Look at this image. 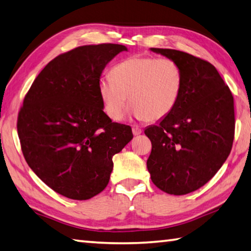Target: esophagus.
<instances>
[{
  "mask_svg": "<svg viewBox=\"0 0 251 251\" xmlns=\"http://www.w3.org/2000/svg\"><path fill=\"white\" fill-rule=\"evenodd\" d=\"M141 132H142V130L139 128V127H136V126L132 127V134H134L135 136H138V135H140Z\"/></svg>",
  "mask_w": 251,
  "mask_h": 251,
  "instance_id": "esophagus-1",
  "label": "esophagus"
}]
</instances>
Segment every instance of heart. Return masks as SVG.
I'll use <instances>...</instances> for the list:
<instances>
[{"instance_id": "1", "label": "heart", "mask_w": 251, "mask_h": 251, "mask_svg": "<svg viewBox=\"0 0 251 251\" xmlns=\"http://www.w3.org/2000/svg\"><path fill=\"white\" fill-rule=\"evenodd\" d=\"M183 82V72L175 61L136 55L117 63L111 78H101L99 95L112 121L123 119L128 97L131 113L137 119L158 122L174 110Z\"/></svg>"}]
</instances>
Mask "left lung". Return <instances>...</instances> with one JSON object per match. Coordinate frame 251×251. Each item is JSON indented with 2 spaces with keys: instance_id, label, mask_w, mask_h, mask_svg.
<instances>
[{
  "instance_id": "8db88e82",
  "label": "left lung",
  "mask_w": 251,
  "mask_h": 251,
  "mask_svg": "<svg viewBox=\"0 0 251 251\" xmlns=\"http://www.w3.org/2000/svg\"><path fill=\"white\" fill-rule=\"evenodd\" d=\"M151 51L177 63L184 82L174 110L145 130L152 144L147 168L156 187L186 195L207 184L232 150L234 98L211 63L172 49Z\"/></svg>"
}]
</instances>
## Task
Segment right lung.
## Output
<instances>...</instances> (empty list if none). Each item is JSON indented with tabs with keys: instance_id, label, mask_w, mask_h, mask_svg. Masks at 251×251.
<instances>
[{
	"instance_id": "right-lung-1",
	"label": "right lung",
	"mask_w": 251,
	"mask_h": 251,
	"mask_svg": "<svg viewBox=\"0 0 251 251\" xmlns=\"http://www.w3.org/2000/svg\"><path fill=\"white\" fill-rule=\"evenodd\" d=\"M127 48L102 43L60 54L32 82L18 113L25 160L44 184L74 200H87L109 184L113 155L132 139L130 126L103 112L100 76Z\"/></svg>"
}]
</instances>
